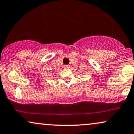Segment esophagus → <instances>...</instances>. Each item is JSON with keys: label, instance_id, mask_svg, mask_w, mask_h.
I'll return each instance as SVG.
<instances>
[{"label": "esophagus", "instance_id": "obj_1", "mask_svg": "<svg viewBox=\"0 0 134 134\" xmlns=\"http://www.w3.org/2000/svg\"><path fill=\"white\" fill-rule=\"evenodd\" d=\"M64 68H65V69H69V68H70V66H69V65H65V66H64Z\"/></svg>", "mask_w": 134, "mask_h": 134}]
</instances>
